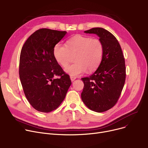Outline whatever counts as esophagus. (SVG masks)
<instances>
[{
    "label": "esophagus",
    "mask_w": 148,
    "mask_h": 148,
    "mask_svg": "<svg viewBox=\"0 0 148 148\" xmlns=\"http://www.w3.org/2000/svg\"><path fill=\"white\" fill-rule=\"evenodd\" d=\"M70 79H71V80L72 82H73V81H74V80H75V77H72V76H70Z\"/></svg>",
    "instance_id": "34e87169"
}]
</instances>
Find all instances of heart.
Masks as SVG:
<instances>
[{
    "instance_id": "obj_1",
    "label": "heart",
    "mask_w": 148,
    "mask_h": 148,
    "mask_svg": "<svg viewBox=\"0 0 148 148\" xmlns=\"http://www.w3.org/2000/svg\"><path fill=\"white\" fill-rule=\"evenodd\" d=\"M54 59L61 66L69 64L71 56L75 55V63L66 67L65 71L72 77L79 76L88 71H94L99 66L104 54V47L98 39L80 35L70 38L66 46L58 43L53 48Z\"/></svg>"
}]
</instances>
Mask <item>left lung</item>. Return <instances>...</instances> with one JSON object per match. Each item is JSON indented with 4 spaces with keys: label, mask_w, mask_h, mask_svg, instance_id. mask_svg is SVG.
<instances>
[{
    "label": "left lung",
    "mask_w": 148,
    "mask_h": 148,
    "mask_svg": "<svg viewBox=\"0 0 148 148\" xmlns=\"http://www.w3.org/2000/svg\"><path fill=\"white\" fill-rule=\"evenodd\" d=\"M84 32L99 38L104 54L96 71L81 79L84 83L81 97L90 110L101 113L113 107L121 95L125 81V59L117 39L108 30L95 27Z\"/></svg>",
    "instance_id": "8db88e82"
}]
</instances>
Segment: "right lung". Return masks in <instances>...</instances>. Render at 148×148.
Masks as SVG:
<instances>
[{
  "label": "right lung",
  "instance_id": "add662e5",
  "mask_svg": "<svg viewBox=\"0 0 148 148\" xmlns=\"http://www.w3.org/2000/svg\"><path fill=\"white\" fill-rule=\"evenodd\" d=\"M65 31L40 29L31 35L21 49L20 79L28 101L35 110L49 113L60 105L71 86L65 74L53 56V48ZM56 75L60 78H55Z\"/></svg>",
  "mask_w": 148,
  "mask_h": 148
}]
</instances>
